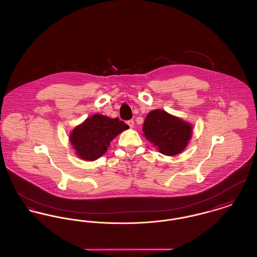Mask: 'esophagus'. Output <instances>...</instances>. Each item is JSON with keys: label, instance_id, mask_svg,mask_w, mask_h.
I'll return each instance as SVG.
<instances>
[{"label": "esophagus", "instance_id": "obj_1", "mask_svg": "<svg viewBox=\"0 0 257 257\" xmlns=\"http://www.w3.org/2000/svg\"><path fill=\"white\" fill-rule=\"evenodd\" d=\"M126 123L128 124V126H130L131 128H133V127L135 126V121H134V120H130V121L126 122Z\"/></svg>", "mask_w": 257, "mask_h": 257}]
</instances>
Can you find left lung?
<instances>
[{"label": "left lung", "instance_id": "left-lung-1", "mask_svg": "<svg viewBox=\"0 0 257 257\" xmlns=\"http://www.w3.org/2000/svg\"><path fill=\"white\" fill-rule=\"evenodd\" d=\"M145 138L165 156H176L187 148L192 135L189 122L162 109L149 112L144 123Z\"/></svg>", "mask_w": 257, "mask_h": 257}]
</instances>
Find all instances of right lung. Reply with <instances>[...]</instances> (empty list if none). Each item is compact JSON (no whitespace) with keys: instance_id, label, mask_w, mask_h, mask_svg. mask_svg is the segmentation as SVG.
<instances>
[{"instance_id":"1","label":"right lung","mask_w":257,"mask_h":257,"mask_svg":"<svg viewBox=\"0 0 257 257\" xmlns=\"http://www.w3.org/2000/svg\"><path fill=\"white\" fill-rule=\"evenodd\" d=\"M130 126L118 118L95 114L76 125L69 135V142L81 160L93 162L106 153L110 142Z\"/></svg>"}]
</instances>
